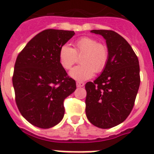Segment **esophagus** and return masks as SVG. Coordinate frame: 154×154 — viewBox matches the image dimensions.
Wrapping results in <instances>:
<instances>
[{
  "label": "esophagus",
  "instance_id": "obj_1",
  "mask_svg": "<svg viewBox=\"0 0 154 154\" xmlns=\"http://www.w3.org/2000/svg\"><path fill=\"white\" fill-rule=\"evenodd\" d=\"M76 86L78 87H83L84 86V83H83V82H76Z\"/></svg>",
  "mask_w": 154,
  "mask_h": 154
}]
</instances>
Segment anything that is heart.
Wrapping results in <instances>:
<instances>
[{
    "instance_id": "obj_1",
    "label": "heart",
    "mask_w": 154,
    "mask_h": 154,
    "mask_svg": "<svg viewBox=\"0 0 154 154\" xmlns=\"http://www.w3.org/2000/svg\"><path fill=\"white\" fill-rule=\"evenodd\" d=\"M82 64L76 66L70 71V76L78 81H85L94 75V71L100 73L105 69L109 59L107 47L98 43L95 39L83 36L76 40L74 48L67 44L60 47L59 60L64 69L69 70L80 57Z\"/></svg>"
}]
</instances>
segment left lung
<instances>
[{
    "instance_id": "1",
    "label": "left lung",
    "mask_w": 154,
    "mask_h": 154,
    "mask_svg": "<svg viewBox=\"0 0 154 154\" xmlns=\"http://www.w3.org/2000/svg\"><path fill=\"white\" fill-rule=\"evenodd\" d=\"M103 35L109 59L100 76L85 85L86 114L94 126L108 129L126 119L134 105L140 86L137 56L122 36L111 30H92Z\"/></svg>"
}]
</instances>
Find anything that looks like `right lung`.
Segmentation results:
<instances>
[{"label":"right lung","mask_w":154,"mask_h":154,"mask_svg":"<svg viewBox=\"0 0 154 154\" xmlns=\"http://www.w3.org/2000/svg\"><path fill=\"white\" fill-rule=\"evenodd\" d=\"M74 31L46 29L33 37L17 56L13 75L15 100L32 125L48 129L63 118V101L76 89L59 60L60 47Z\"/></svg>","instance_id":"right-lung-1"}]
</instances>
